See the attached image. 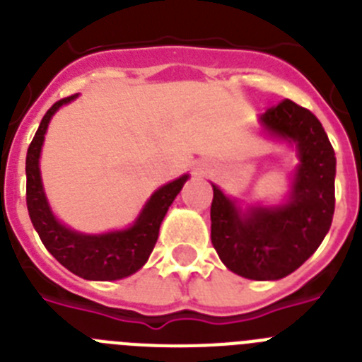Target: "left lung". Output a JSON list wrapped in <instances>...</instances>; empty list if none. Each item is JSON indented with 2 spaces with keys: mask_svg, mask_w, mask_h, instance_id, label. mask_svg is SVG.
I'll return each instance as SVG.
<instances>
[{
  "mask_svg": "<svg viewBox=\"0 0 362 362\" xmlns=\"http://www.w3.org/2000/svg\"><path fill=\"white\" fill-rule=\"evenodd\" d=\"M268 132L296 143L300 165L292 197L276 209L241 214L217 187L210 206L212 245L228 270L272 281L292 274L317 250L335 209V152L321 121L290 99L261 116Z\"/></svg>",
  "mask_w": 362,
  "mask_h": 362,
  "instance_id": "8db88e82",
  "label": "left lung"
}]
</instances>
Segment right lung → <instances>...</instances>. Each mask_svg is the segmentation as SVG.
I'll list each match as a JSON object with an SVG mask.
<instances>
[{
  "instance_id": "add662e5",
  "label": "right lung",
  "mask_w": 362,
  "mask_h": 362,
  "mask_svg": "<svg viewBox=\"0 0 362 362\" xmlns=\"http://www.w3.org/2000/svg\"><path fill=\"white\" fill-rule=\"evenodd\" d=\"M78 94L63 98L43 116L36 136L27 152V209L32 225L40 233L41 243L54 257L76 276L90 281H116L132 276L148 261L159 235V226L166 210L183 188L188 175L165 185L146 203L134 226L103 235H83L65 228L52 216L45 197L40 175V152L50 117L62 105Z\"/></svg>"
}]
</instances>
